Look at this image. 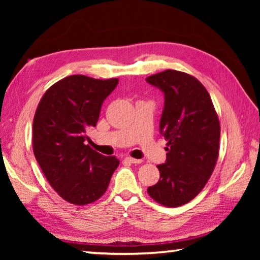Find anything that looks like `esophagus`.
Masks as SVG:
<instances>
[{"instance_id":"1","label":"esophagus","mask_w":260,"mask_h":260,"mask_svg":"<svg viewBox=\"0 0 260 260\" xmlns=\"http://www.w3.org/2000/svg\"><path fill=\"white\" fill-rule=\"evenodd\" d=\"M125 160L131 162V164H141V162H142V160H141V159H135V158H132L129 156L126 157Z\"/></svg>"}]
</instances>
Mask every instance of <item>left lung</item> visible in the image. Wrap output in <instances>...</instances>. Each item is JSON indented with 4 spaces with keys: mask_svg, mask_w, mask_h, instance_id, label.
I'll list each match as a JSON object with an SVG mask.
<instances>
[{
    "mask_svg": "<svg viewBox=\"0 0 260 260\" xmlns=\"http://www.w3.org/2000/svg\"><path fill=\"white\" fill-rule=\"evenodd\" d=\"M164 91L159 131L167 141L160 179L148 188L153 201L178 208L208 183L219 156L220 121L206 88L190 74L166 70L147 78Z\"/></svg>",
    "mask_w": 260,
    "mask_h": 260,
    "instance_id": "left-lung-1",
    "label": "left lung"
}]
</instances>
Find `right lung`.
Returning <instances> with one entry per match:
<instances>
[{"label": "right lung", "instance_id": "obj_1", "mask_svg": "<svg viewBox=\"0 0 260 260\" xmlns=\"http://www.w3.org/2000/svg\"><path fill=\"white\" fill-rule=\"evenodd\" d=\"M118 82L117 78L67 77L48 88L35 111V159L50 186L71 204L87 205L102 197L119 165L117 157L101 155L85 143Z\"/></svg>", "mask_w": 260, "mask_h": 260}]
</instances>
